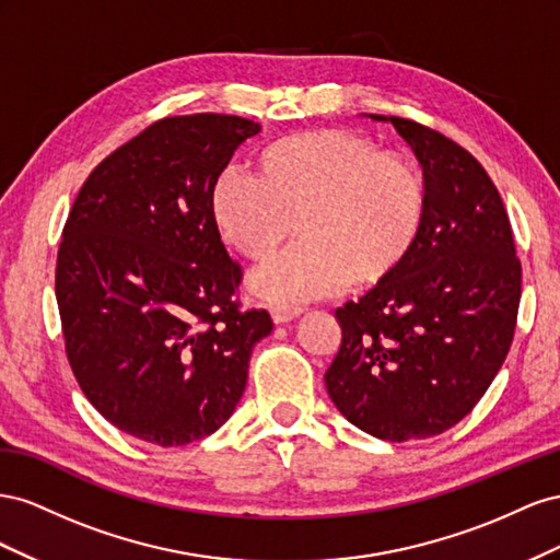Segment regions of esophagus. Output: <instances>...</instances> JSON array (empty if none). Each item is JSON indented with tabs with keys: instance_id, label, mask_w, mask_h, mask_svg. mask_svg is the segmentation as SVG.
Returning <instances> with one entry per match:
<instances>
[{
	"instance_id": "esophagus-1",
	"label": "esophagus",
	"mask_w": 560,
	"mask_h": 560,
	"mask_svg": "<svg viewBox=\"0 0 560 560\" xmlns=\"http://www.w3.org/2000/svg\"><path fill=\"white\" fill-rule=\"evenodd\" d=\"M302 312L300 305H275L271 307V318H275V324H289L293 318H298Z\"/></svg>"
}]
</instances>
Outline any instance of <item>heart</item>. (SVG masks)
I'll return each mask as SVG.
<instances>
[{"label":"heart","mask_w":560,"mask_h":560,"mask_svg":"<svg viewBox=\"0 0 560 560\" xmlns=\"http://www.w3.org/2000/svg\"><path fill=\"white\" fill-rule=\"evenodd\" d=\"M427 180L401 154H382L351 131L324 129L271 142L258 178L230 166L211 187L213 220L248 260H265L293 228L300 242L250 275V289L295 305L351 279L392 277L415 248L427 215Z\"/></svg>","instance_id":"heart-1"}]
</instances>
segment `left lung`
Wrapping results in <instances>:
<instances>
[{
    "instance_id": "8db88e82",
    "label": "left lung",
    "mask_w": 560,
    "mask_h": 560,
    "mask_svg": "<svg viewBox=\"0 0 560 560\" xmlns=\"http://www.w3.org/2000/svg\"><path fill=\"white\" fill-rule=\"evenodd\" d=\"M389 121L422 164L427 215L392 277L335 310L342 342L330 401L382 441L443 434L481 401L514 340L521 262L498 187L451 138Z\"/></svg>"
}]
</instances>
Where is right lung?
Returning a JSON list of instances; mask_svg holds the SVG:
<instances>
[{
    "mask_svg": "<svg viewBox=\"0 0 560 560\" xmlns=\"http://www.w3.org/2000/svg\"><path fill=\"white\" fill-rule=\"evenodd\" d=\"M260 124L234 115L159 119L105 156L79 189L56 265L68 361L91 406L162 448L230 420L250 351L275 324L242 312L211 187Z\"/></svg>",
    "mask_w": 560,
    "mask_h": 560,
    "instance_id": "add662e5",
    "label": "right lung"
}]
</instances>
